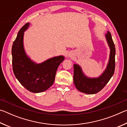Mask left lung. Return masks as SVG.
<instances>
[{"mask_svg": "<svg viewBox=\"0 0 127 127\" xmlns=\"http://www.w3.org/2000/svg\"><path fill=\"white\" fill-rule=\"evenodd\" d=\"M105 37L110 49V57L106 68L97 78H89L86 76L78 64H74L73 82L78 91L87 94H95L100 91L113 76L115 70V48L110 32L105 34Z\"/></svg>", "mask_w": 127, "mask_h": 127, "instance_id": "1", "label": "left lung"}]
</instances>
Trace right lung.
I'll list each match as a JSON object with an SVG mask.
<instances>
[{"label":"right lung","mask_w":127,"mask_h":127,"mask_svg":"<svg viewBox=\"0 0 127 127\" xmlns=\"http://www.w3.org/2000/svg\"><path fill=\"white\" fill-rule=\"evenodd\" d=\"M29 26L30 23H27L21 28L13 44V70L23 87L33 93H39L52 86L58 67L64 60V57L61 55L51 58L39 64L31 61L23 46L24 32Z\"/></svg>","instance_id":"right-lung-1"}]
</instances>
